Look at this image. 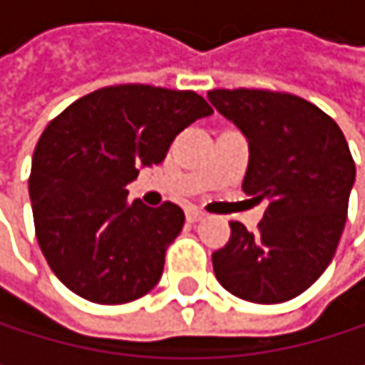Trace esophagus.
<instances>
[{"label": "esophagus", "instance_id": "obj_1", "mask_svg": "<svg viewBox=\"0 0 365 365\" xmlns=\"http://www.w3.org/2000/svg\"><path fill=\"white\" fill-rule=\"evenodd\" d=\"M202 217H205V213H202L200 209H196V207H190V209L185 211V220L192 222V224H194V222H200Z\"/></svg>", "mask_w": 365, "mask_h": 365}]
</instances>
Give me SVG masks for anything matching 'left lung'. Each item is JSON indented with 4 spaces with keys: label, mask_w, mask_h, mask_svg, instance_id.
<instances>
[{
    "label": "left lung",
    "mask_w": 365,
    "mask_h": 365,
    "mask_svg": "<svg viewBox=\"0 0 365 365\" xmlns=\"http://www.w3.org/2000/svg\"><path fill=\"white\" fill-rule=\"evenodd\" d=\"M207 99L247 137L243 192L266 200L254 232L230 222V241L213 252L215 277L247 302L292 300L336 254L355 182L349 143L326 111L289 93L213 88Z\"/></svg>",
    "instance_id": "1"
}]
</instances>
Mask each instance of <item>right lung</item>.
I'll return each instance as SVG.
<instances>
[{
  "label": "right lung",
  "instance_id": "right-lung-1",
  "mask_svg": "<svg viewBox=\"0 0 365 365\" xmlns=\"http://www.w3.org/2000/svg\"><path fill=\"white\" fill-rule=\"evenodd\" d=\"M211 113L194 91L118 84L50 120L34 152L29 196L39 250L63 285L97 304H124L160 281L185 215L169 200L156 209L130 202L124 185Z\"/></svg>",
  "mask_w": 365,
  "mask_h": 365
}]
</instances>
